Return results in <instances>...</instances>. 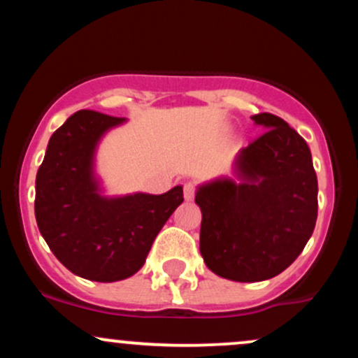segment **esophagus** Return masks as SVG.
Masks as SVG:
<instances>
[{"label": "esophagus", "mask_w": 358, "mask_h": 358, "mask_svg": "<svg viewBox=\"0 0 358 358\" xmlns=\"http://www.w3.org/2000/svg\"><path fill=\"white\" fill-rule=\"evenodd\" d=\"M183 196H185V200H193V196H195V185L190 182L185 183Z\"/></svg>", "instance_id": "esophagus-1"}]
</instances>
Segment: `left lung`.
I'll return each instance as SVG.
<instances>
[{
	"instance_id": "left-lung-1",
	"label": "left lung",
	"mask_w": 358,
	"mask_h": 358,
	"mask_svg": "<svg viewBox=\"0 0 358 358\" xmlns=\"http://www.w3.org/2000/svg\"><path fill=\"white\" fill-rule=\"evenodd\" d=\"M266 131L234 159V176L196 187L200 254L217 276L257 282L289 268L310 241L318 180L306 141L269 113L250 117Z\"/></svg>"
}]
</instances>
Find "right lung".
I'll list each match as a JSON object with an SVG mask.
<instances>
[{
    "label": "right lung",
    "instance_id": "1",
    "mask_svg": "<svg viewBox=\"0 0 358 358\" xmlns=\"http://www.w3.org/2000/svg\"><path fill=\"white\" fill-rule=\"evenodd\" d=\"M126 117L79 110L48 141L35 182L40 234L71 273L97 282L133 276L153 241L183 202V187L162 195H104L96 173L101 139Z\"/></svg>",
    "mask_w": 358,
    "mask_h": 358
}]
</instances>
